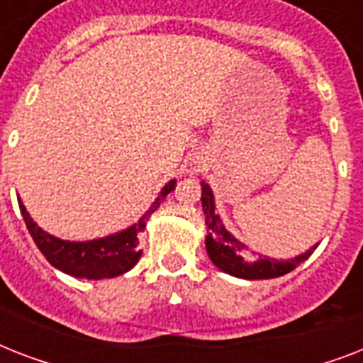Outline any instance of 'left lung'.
<instances>
[{"label":"left lung","mask_w":363,"mask_h":363,"mask_svg":"<svg viewBox=\"0 0 363 363\" xmlns=\"http://www.w3.org/2000/svg\"><path fill=\"white\" fill-rule=\"evenodd\" d=\"M201 205L205 213V226H207V238H205V248L209 254L211 262L228 275L248 279V281H259V279H275L296 269L301 262L309 258L313 250L311 247L307 252L299 254L292 259H273L267 256H254L248 250L247 245L233 238L222 224L220 216L215 213V198L209 184L201 182Z\"/></svg>","instance_id":"obj_1"}]
</instances>
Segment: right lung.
I'll return each instance as SVG.
<instances>
[{"instance_id":"right-lung-1","label":"right lung","mask_w":363,"mask_h":363,"mask_svg":"<svg viewBox=\"0 0 363 363\" xmlns=\"http://www.w3.org/2000/svg\"><path fill=\"white\" fill-rule=\"evenodd\" d=\"M173 188H175V179L162 188L158 198L154 199V203L133 226L107 235V238L92 239V241H64V239L54 238L31 220L30 213L26 211L22 201H18V205L28 232L39 250L45 254V258L56 269L64 271L71 277H79V279L99 281V279L124 275L125 271H130L139 262L143 254L141 245H139L143 230L147 228V220L154 211L158 209L165 196L173 192Z\"/></svg>"}]
</instances>
